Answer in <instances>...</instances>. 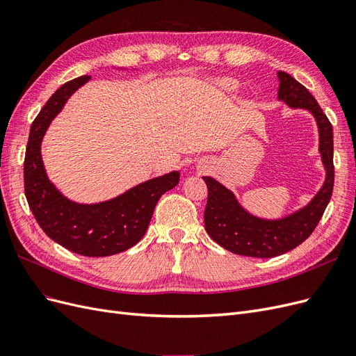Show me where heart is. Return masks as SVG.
<instances>
[{"instance_id": "heart-1", "label": "heart", "mask_w": 356, "mask_h": 356, "mask_svg": "<svg viewBox=\"0 0 356 356\" xmlns=\"http://www.w3.org/2000/svg\"><path fill=\"white\" fill-rule=\"evenodd\" d=\"M220 86L225 92H232L236 89V84H233V81H220Z\"/></svg>"}]
</instances>
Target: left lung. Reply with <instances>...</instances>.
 <instances>
[{
	"label": "left lung",
	"mask_w": 356,
	"mask_h": 356,
	"mask_svg": "<svg viewBox=\"0 0 356 356\" xmlns=\"http://www.w3.org/2000/svg\"><path fill=\"white\" fill-rule=\"evenodd\" d=\"M277 99L284 101L291 108H305L315 117L319 132V153L327 172L325 181L305 208L284 218L264 220L245 211L233 193L217 179L203 177L208 186L204 229L215 242L233 254L272 258L294 250L315 230L332 195V126L303 84L284 71L277 72Z\"/></svg>",
	"instance_id": "obj_1"
}]
</instances>
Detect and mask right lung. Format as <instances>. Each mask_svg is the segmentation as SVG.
I'll list each match as a JSON object with an SVG mask.
<instances>
[{
    "instance_id": "add662e5",
    "label": "right lung",
    "mask_w": 356,
    "mask_h": 356,
    "mask_svg": "<svg viewBox=\"0 0 356 356\" xmlns=\"http://www.w3.org/2000/svg\"><path fill=\"white\" fill-rule=\"evenodd\" d=\"M89 80V75H83L60 86L32 122L24 161L25 196L50 239L75 254L106 257L123 252L143 239L159 199L178 184L179 172L148 179L101 203H75L60 195L42 165L41 141L70 96Z\"/></svg>"
}]
</instances>
